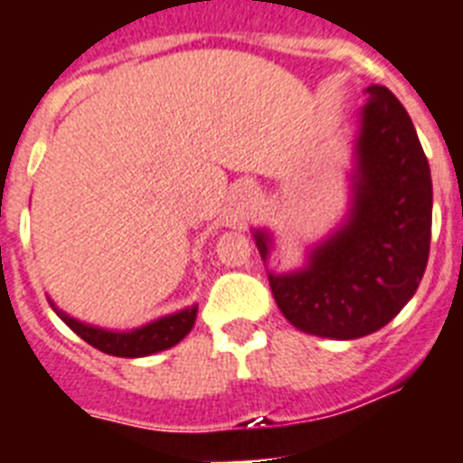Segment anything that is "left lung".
Returning <instances> with one entry per match:
<instances>
[{
    "instance_id": "left-lung-1",
    "label": "left lung",
    "mask_w": 463,
    "mask_h": 463,
    "mask_svg": "<svg viewBox=\"0 0 463 463\" xmlns=\"http://www.w3.org/2000/svg\"><path fill=\"white\" fill-rule=\"evenodd\" d=\"M354 199L347 222L310 252L308 267L269 273L280 313L313 336H369L420 288L431 243V171L411 116L384 85L364 94ZM257 250L271 239L257 229Z\"/></svg>"
}]
</instances>
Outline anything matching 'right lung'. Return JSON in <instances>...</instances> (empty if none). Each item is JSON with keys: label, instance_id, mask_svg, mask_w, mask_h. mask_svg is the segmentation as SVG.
Segmentation results:
<instances>
[{"label": "right lung", "instance_id": "add662e5", "mask_svg": "<svg viewBox=\"0 0 463 463\" xmlns=\"http://www.w3.org/2000/svg\"><path fill=\"white\" fill-rule=\"evenodd\" d=\"M51 306L55 308L52 301ZM55 313L85 343H90V345L101 350V353L113 354V357H146V354L174 347L175 343L183 341L190 334L196 320V306H192V308L166 315V317H159V320L150 322L146 326H138L134 331H106L99 329V326H90L79 320H73V317H69L62 310L55 308Z\"/></svg>", "mask_w": 463, "mask_h": 463}]
</instances>
